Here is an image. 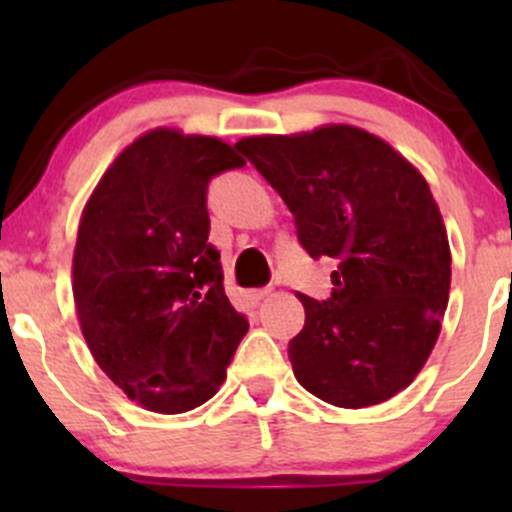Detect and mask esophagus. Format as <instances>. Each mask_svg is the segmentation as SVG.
<instances>
[{
    "label": "esophagus",
    "mask_w": 512,
    "mask_h": 512,
    "mask_svg": "<svg viewBox=\"0 0 512 512\" xmlns=\"http://www.w3.org/2000/svg\"><path fill=\"white\" fill-rule=\"evenodd\" d=\"M272 289L270 287H260V289H250V292H247V299H250V302H262V299L267 297V294H270Z\"/></svg>",
    "instance_id": "1"
}]
</instances>
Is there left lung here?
Returning a JSON list of instances; mask_svg holds the SVG:
<instances>
[{
  "mask_svg": "<svg viewBox=\"0 0 512 512\" xmlns=\"http://www.w3.org/2000/svg\"><path fill=\"white\" fill-rule=\"evenodd\" d=\"M235 148L282 195L304 250L339 262L332 299L297 294L304 329L287 349L297 381L342 409L389 401L436 347L451 289L448 232L426 178L349 123Z\"/></svg>",
  "mask_w": 512,
  "mask_h": 512,
  "instance_id": "1",
  "label": "left lung"
}]
</instances>
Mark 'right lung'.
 <instances>
[{"label":"right lung","mask_w":512,"mask_h":512,"mask_svg":"<svg viewBox=\"0 0 512 512\" xmlns=\"http://www.w3.org/2000/svg\"><path fill=\"white\" fill-rule=\"evenodd\" d=\"M240 165L220 138L153 128L113 158L81 213V334L103 374L156 414L213 399L250 329L223 289L205 205L210 178Z\"/></svg>","instance_id":"1"}]
</instances>
